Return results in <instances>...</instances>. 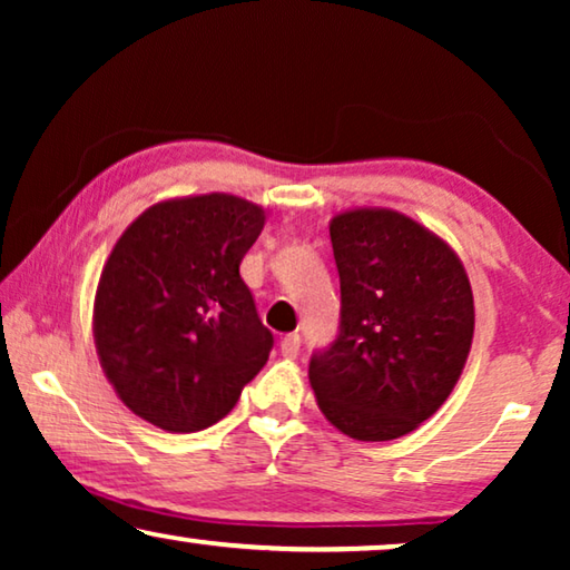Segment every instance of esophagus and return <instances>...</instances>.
I'll return each instance as SVG.
<instances>
[{"instance_id": "1", "label": "esophagus", "mask_w": 570, "mask_h": 570, "mask_svg": "<svg viewBox=\"0 0 570 570\" xmlns=\"http://www.w3.org/2000/svg\"><path fill=\"white\" fill-rule=\"evenodd\" d=\"M279 353L285 357H295L301 353V334H285L283 340H279Z\"/></svg>"}]
</instances>
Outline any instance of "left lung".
I'll use <instances>...</instances> for the list:
<instances>
[{
	"instance_id": "8db88e82",
	"label": "left lung",
	"mask_w": 570,
	"mask_h": 570,
	"mask_svg": "<svg viewBox=\"0 0 570 570\" xmlns=\"http://www.w3.org/2000/svg\"><path fill=\"white\" fill-rule=\"evenodd\" d=\"M340 334L308 363L324 417L355 441L407 435L449 400L474 334L470 277L441 236L386 207L332 217Z\"/></svg>"
}]
</instances>
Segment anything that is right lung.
Segmentation results:
<instances>
[{"label":"right lung","mask_w":570,"mask_h":570,"mask_svg":"<svg viewBox=\"0 0 570 570\" xmlns=\"http://www.w3.org/2000/svg\"><path fill=\"white\" fill-rule=\"evenodd\" d=\"M264 220L254 202L213 191L147 207L116 240L92 337L137 417L168 433L205 431L264 368L275 340L238 272Z\"/></svg>","instance_id":"add662e5"}]
</instances>
